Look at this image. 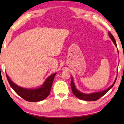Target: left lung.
Masks as SVG:
<instances>
[{"mask_svg":"<svg viewBox=\"0 0 124 124\" xmlns=\"http://www.w3.org/2000/svg\"><path fill=\"white\" fill-rule=\"evenodd\" d=\"M108 35H109V38H111V39L112 42H113V43L114 44L115 46L117 48L116 41V40H115L113 35L111 34V33L110 32H108ZM118 65H119V63H118ZM116 78H117V76L116 77V79H115L114 82H113V83L112 84V85H111V86H109L108 88H107V89L104 90H103V91H100V92H94V93H89V94L82 93V92H81L80 91H79V90L77 89V88L76 87V86H75V83H74L73 79V78H72V79H72V80H71L70 86H71V88H72V92H73L74 95H75V96H76L77 98H78V99L82 100L88 101H96V100H97L98 99H99L100 97H101L102 96H103L105 94H106V93H107L109 90L111 89L112 87H113L115 83H116Z\"/></svg>","mask_w":124,"mask_h":124,"instance_id":"obj_1","label":"left lung"}]
</instances>
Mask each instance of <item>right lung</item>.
<instances>
[{"mask_svg": "<svg viewBox=\"0 0 124 124\" xmlns=\"http://www.w3.org/2000/svg\"><path fill=\"white\" fill-rule=\"evenodd\" d=\"M56 74L53 73L48 76L41 86L36 88L22 87L11 80L7 74L6 76L10 86L18 96L28 101L37 102L43 100L49 96Z\"/></svg>", "mask_w": 124, "mask_h": 124, "instance_id": "obj_1", "label": "right lung"}]
</instances>
